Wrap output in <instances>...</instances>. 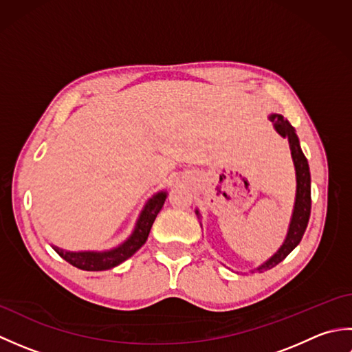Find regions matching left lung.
Listing matches in <instances>:
<instances>
[{"label": "left lung", "instance_id": "obj_1", "mask_svg": "<svg viewBox=\"0 0 352 352\" xmlns=\"http://www.w3.org/2000/svg\"><path fill=\"white\" fill-rule=\"evenodd\" d=\"M271 121L274 122L275 130L278 131L283 138L289 139L292 159H294L295 169H296V199H295V208H294V214H292L286 241H284L281 248L276 251L274 256L266 261V263H263L260 267L256 269L257 272H263V271H267V269L276 266L280 261H283L292 251L295 250V246L301 242L305 228H307V223L310 219V210H311L309 162L305 159V155L300 146V140H298L295 129L281 115H272Z\"/></svg>", "mask_w": 352, "mask_h": 352}]
</instances>
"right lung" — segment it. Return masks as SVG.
<instances>
[{"mask_svg": "<svg viewBox=\"0 0 352 352\" xmlns=\"http://www.w3.org/2000/svg\"><path fill=\"white\" fill-rule=\"evenodd\" d=\"M164 199H166V193L164 192L157 193L154 198L149 199V203L140 214L136 230H134L131 237L115 250L106 252H69L57 248V246H52V248L68 263L78 269H83V271H106V269L115 267L121 265L126 258H130L146 242L154 219L164 204Z\"/></svg>", "mask_w": 352, "mask_h": 352, "instance_id": "add662e5", "label": "right lung"}]
</instances>
